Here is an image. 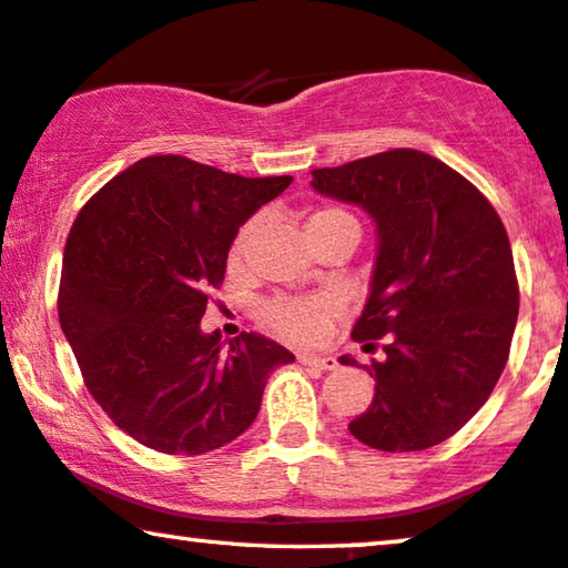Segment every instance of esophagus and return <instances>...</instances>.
I'll return each mask as SVG.
<instances>
[{"mask_svg":"<svg viewBox=\"0 0 568 568\" xmlns=\"http://www.w3.org/2000/svg\"><path fill=\"white\" fill-rule=\"evenodd\" d=\"M298 363H304V366H316L322 368V372H335L339 366L337 358H332V355H314V353H301Z\"/></svg>","mask_w":568,"mask_h":568,"instance_id":"34e87169","label":"esophagus"}]
</instances>
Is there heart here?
<instances>
[{
  "instance_id": "heart-1",
  "label": "heart",
  "mask_w": 568,
  "mask_h": 568,
  "mask_svg": "<svg viewBox=\"0 0 568 568\" xmlns=\"http://www.w3.org/2000/svg\"><path fill=\"white\" fill-rule=\"evenodd\" d=\"M256 225H260V217H252V221L241 225V231L236 233V241H233V248H231L233 256H241L246 252ZM343 231L361 233L358 221H355L347 210L335 207V205L314 210L306 221L308 241L332 236V233H343ZM335 312H337V304L327 296H314V298L277 296V298H270L267 304L260 308V316L272 332H277V335L296 339V343H308V339H316L324 329H327V324L332 316H335Z\"/></svg>"
}]
</instances>
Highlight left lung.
Here are the masks:
<instances>
[{
  "label": "left lung",
  "instance_id": "obj_1",
  "mask_svg": "<svg viewBox=\"0 0 568 568\" xmlns=\"http://www.w3.org/2000/svg\"><path fill=\"white\" fill-rule=\"evenodd\" d=\"M312 176L314 192L372 217L379 239L353 339L387 345L366 366L372 405L347 428L382 452L436 447L486 405L509 358L519 288L501 217L470 181L420 150ZM339 363L358 366L351 355Z\"/></svg>",
  "mask_w": 568,
  "mask_h": 568
}]
</instances>
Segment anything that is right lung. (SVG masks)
I'll return each instance as SVG.
<instances>
[{
    "label": "right lung",
    "instance_id": "1",
    "mask_svg": "<svg viewBox=\"0 0 568 568\" xmlns=\"http://www.w3.org/2000/svg\"><path fill=\"white\" fill-rule=\"evenodd\" d=\"M293 176L246 179L181 155L142 158L80 210L64 246L59 324L85 387L163 455H205L252 426L291 351L256 332H202L241 225Z\"/></svg>",
    "mask_w": 568,
    "mask_h": 568
}]
</instances>
